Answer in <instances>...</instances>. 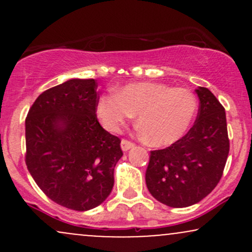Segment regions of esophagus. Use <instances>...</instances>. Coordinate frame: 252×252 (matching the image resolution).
Here are the masks:
<instances>
[{
	"label": "esophagus",
	"mask_w": 252,
	"mask_h": 252,
	"mask_svg": "<svg viewBox=\"0 0 252 252\" xmlns=\"http://www.w3.org/2000/svg\"><path fill=\"white\" fill-rule=\"evenodd\" d=\"M134 146L135 144L130 142L128 140H122V142H121V148H122L123 152H128V150L131 149Z\"/></svg>",
	"instance_id": "esophagus-1"
}]
</instances>
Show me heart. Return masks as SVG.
<instances>
[{"label":"heart","mask_w":252,"mask_h":252,"mask_svg":"<svg viewBox=\"0 0 252 252\" xmlns=\"http://www.w3.org/2000/svg\"><path fill=\"white\" fill-rule=\"evenodd\" d=\"M198 102L192 91L163 83H132L103 94L97 100L99 122L111 132L120 131L137 114L140 131L153 146H169L187 132Z\"/></svg>","instance_id":"obj_1"}]
</instances>
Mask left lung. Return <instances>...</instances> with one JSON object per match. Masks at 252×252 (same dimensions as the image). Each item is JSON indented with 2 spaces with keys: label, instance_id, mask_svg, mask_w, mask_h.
<instances>
[{
  "label": "left lung",
  "instance_id": "8db88e82",
  "mask_svg": "<svg viewBox=\"0 0 252 252\" xmlns=\"http://www.w3.org/2000/svg\"><path fill=\"white\" fill-rule=\"evenodd\" d=\"M198 116L184 137L150 152L146 172L148 190L169 207H187L209 195L220 180L230 141L226 115L209 89L199 86Z\"/></svg>",
  "mask_w": 252,
  "mask_h": 252
}]
</instances>
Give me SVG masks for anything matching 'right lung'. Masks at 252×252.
<instances>
[{"instance_id":"add662e5","label":"right lung","mask_w":252,"mask_h":252,"mask_svg":"<svg viewBox=\"0 0 252 252\" xmlns=\"http://www.w3.org/2000/svg\"><path fill=\"white\" fill-rule=\"evenodd\" d=\"M97 83L70 79L46 90L26 118V164L40 189L66 209L88 211L108 198L121 140L97 120Z\"/></svg>"}]
</instances>
